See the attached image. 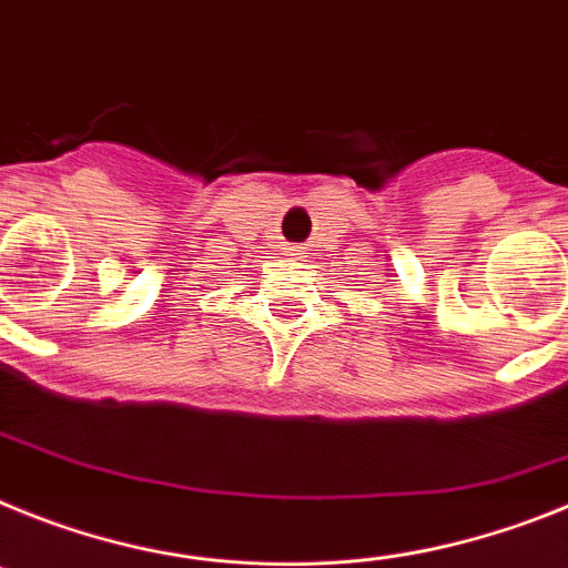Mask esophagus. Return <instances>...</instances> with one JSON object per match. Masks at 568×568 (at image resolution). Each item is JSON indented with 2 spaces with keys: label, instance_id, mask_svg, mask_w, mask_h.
<instances>
[{
  "label": "esophagus",
  "instance_id": "1",
  "mask_svg": "<svg viewBox=\"0 0 568 568\" xmlns=\"http://www.w3.org/2000/svg\"><path fill=\"white\" fill-rule=\"evenodd\" d=\"M288 251H294V248H288Z\"/></svg>",
  "mask_w": 568,
  "mask_h": 568
}]
</instances>
